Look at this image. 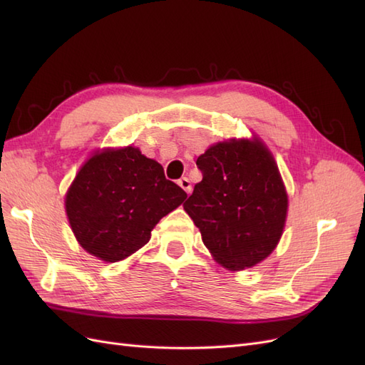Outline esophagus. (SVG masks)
I'll return each instance as SVG.
<instances>
[{
	"label": "esophagus",
	"mask_w": 365,
	"mask_h": 365,
	"mask_svg": "<svg viewBox=\"0 0 365 365\" xmlns=\"http://www.w3.org/2000/svg\"><path fill=\"white\" fill-rule=\"evenodd\" d=\"M178 185L181 187V189L187 193V195H190L192 193V182H190V180L189 178H181L180 181H178Z\"/></svg>",
	"instance_id": "34e87169"
}]
</instances>
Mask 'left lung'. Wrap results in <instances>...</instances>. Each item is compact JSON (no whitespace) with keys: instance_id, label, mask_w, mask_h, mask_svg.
Instances as JSON below:
<instances>
[{"instance_id":"1","label":"left lung","mask_w":365,"mask_h":365,"mask_svg":"<svg viewBox=\"0 0 365 365\" xmlns=\"http://www.w3.org/2000/svg\"><path fill=\"white\" fill-rule=\"evenodd\" d=\"M202 181L184 204L212 257L230 271L256 267L277 248L288 217V192L264 141L228 138L196 160Z\"/></svg>"}]
</instances>
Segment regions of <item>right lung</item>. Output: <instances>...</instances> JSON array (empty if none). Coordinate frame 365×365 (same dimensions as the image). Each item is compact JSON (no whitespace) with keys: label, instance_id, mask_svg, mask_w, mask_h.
Listing matches in <instances>:
<instances>
[{"label":"right lung","instance_id":"add662e5","mask_svg":"<svg viewBox=\"0 0 365 365\" xmlns=\"http://www.w3.org/2000/svg\"><path fill=\"white\" fill-rule=\"evenodd\" d=\"M185 197L165 180L163 165L138 148H102L77 170L65 193V213L77 244L114 263L145 247L161 217Z\"/></svg>","mask_w":365,"mask_h":365}]
</instances>
